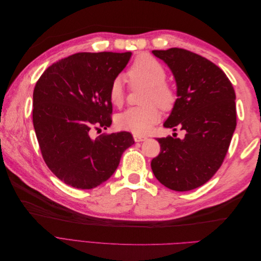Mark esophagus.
I'll return each instance as SVG.
<instances>
[{"mask_svg": "<svg viewBox=\"0 0 261 261\" xmlns=\"http://www.w3.org/2000/svg\"><path fill=\"white\" fill-rule=\"evenodd\" d=\"M147 137L144 135H138V134H134V140L135 141H144L146 140Z\"/></svg>", "mask_w": 261, "mask_h": 261, "instance_id": "1", "label": "esophagus"}]
</instances>
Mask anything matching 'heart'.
<instances>
[{"label": "heart", "mask_w": 261, "mask_h": 261, "mask_svg": "<svg viewBox=\"0 0 261 261\" xmlns=\"http://www.w3.org/2000/svg\"><path fill=\"white\" fill-rule=\"evenodd\" d=\"M132 88L146 87L147 91L141 99L143 107L132 108L116 118L120 128L134 134H146L159 121L160 109L169 111L175 105L176 92L167 82V70L160 62L149 54H140L127 70ZM109 99L115 107L123 106L125 90L121 78H115L109 89Z\"/></svg>", "instance_id": "obj_1"}]
</instances>
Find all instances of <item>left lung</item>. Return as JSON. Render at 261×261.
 <instances>
[{
	"label": "left lung",
	"mask_w": 261,
	"mask_h": 261,
	"mask_svg": "<svg viewBox=\"0 0 261 261\" xmlns=\"http://www.w3.org/2000/svg\"><path fill=\"white\" fill-rule=\"evenodd\" d=\"M174 75L177 99L164 127L185 130L183 139L158 138L151 161L156 179L172 191L203 185L223 163L236 127L235 91L220 67L185 49L153 50Z\"/></svg>",
	"instance_id": "left-lung-1"
}]
</instances>
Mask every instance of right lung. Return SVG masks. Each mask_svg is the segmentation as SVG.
<instances>
[{
  "label": "right lung",
  "instance_id": "add662e5",
  "mask_svg": "<svg viewBox=\"0 0 261 261\" xmlns=\"http://www.w3.org/2000/svg\"><path fill=\"white\" fill-rule=\"evenodd\" d=\"M132 52H81L44 70L34 90V127L45 164L65 184L91 189L111 175L135 141L128 132L102 134L112 124L109 89Z\"/></svg>",
  "mask_w": 261,
  "mask_h": 261
}]
</instances>
